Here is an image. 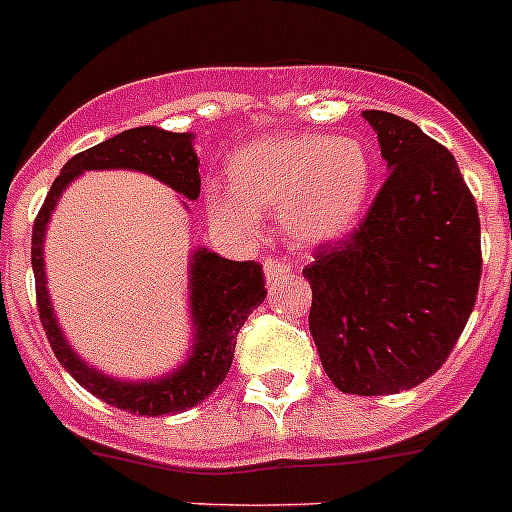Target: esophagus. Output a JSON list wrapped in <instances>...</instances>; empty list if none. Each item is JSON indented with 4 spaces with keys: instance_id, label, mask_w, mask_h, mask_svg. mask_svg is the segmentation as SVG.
Masks as SVG:
<instances>
[{
    "instance_id": "esophagus-1",
    "label": "esophagus",
    "mask_w": 512,
    "mask_h": 512,
    "mask_svg": "<svg viewBox=\"0 0 512 512\" xmlns=\"http://www.w3.org/2000/svg\"><path fill=\"white\" fill-rule=\"evenodd\" d=\"M289 271H292V266H289L284 259H276V256H269V259L264 261V274H266V281H269V284H274V281L284 279V276H287Z\"/></svg>"
}]
</instances>
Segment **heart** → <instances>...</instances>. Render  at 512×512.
Listing matches in <instances>:
<instances>
[{
	"instance_id": "1",
	"label": "heart",
	"mask_w": 512,
	"mask_h": 512,
	"mask_svg": "<svg viewBox=\"0 0 512 512\" xmlns=\"http://www.w3.org/2000/svg\"><path fill=\"white\" fill-rule=\"evenodd\" d=\"M231 190L210 187L205 210L225 231L251 236L259 215L281 213L302 246L337 241L355 228L375 182L373 154L355 139L284 134L233 154Z\"/></svg>"
}]
</instances>
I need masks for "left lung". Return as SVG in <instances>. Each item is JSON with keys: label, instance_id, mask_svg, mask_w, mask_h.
Wrapping results in <instances>:
<instances>
[{"label": "left lung", "instance_id": "8db88e82", "mask_svg": "<svg viewBox=\"0 0 512 512\" xmlns=\"http://www.w3.org/2000/svg\"><path fill=\"white\" fill-rule=\"evenodd\" d=\"M388 177L363 223L304 266L309 332L342 393L388 396L437 373L470 320L480 215L452 152L409 119L363 111Z\"/></svg>", "mask_w": 512, "mask_h": 512}]
</instances>
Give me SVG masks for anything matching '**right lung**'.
<instances>
[{"label": "right lung", "instance_id": "add662e5", "mask_svg": "<svg viewBox=\"0 0 512 512\" xmlns=\"http://www.w3.org/2000/svg\"><path fill=\"white\" fill-rule=\"evenodd\" d=\"M198 154L192 149V134H175L157 126H137L121 131L116 137L75 154L55 177L48 198L32 225V271H35L37 309L42 330L48 335L50 348L65 370L86 391L139 416L180 414L203 403L231 370L236 337L248 314L266 297V279L256 261H228L208 248H195L190 259V320L192 348L185 363L175 373L162 375L157 381H119L101 373L86 360L78 358L65 340L45 281L42 241L48 231L50 215L58 205L65 187L88 170H137L154 180L170 185L182 198L198 200L200 172ZM187 205V203H185Z\"/></svg>", "mask_w": 512, "mask_h": 512}]
</instances>
